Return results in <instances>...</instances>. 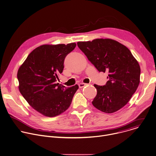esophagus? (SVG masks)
<instances>
[{
	"label": "esophagus",
	"instance_id": "esophagus-1",
	"mask_svg": "<svg viewBox=\"0 0 156 156\" xmlns=\"http://www.w3.org/2000/svg\"><path fill=\"white\" fill-rule=\"evenodd\" d=\"M86 85H87V84H85V83H82L79 84V87H80V88H83V87H84L85 86H86Z\"/></svg>",
	"mask_w": 156,
	"mask_h": 156
}]
</instances>
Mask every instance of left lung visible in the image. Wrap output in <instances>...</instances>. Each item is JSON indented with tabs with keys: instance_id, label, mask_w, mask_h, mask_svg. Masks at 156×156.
Instances as JSON below:
<instances>
[{
	"instance_id": "obj_1",
	"label": "left lung",
	"mask_w": 156,
	"mask_h": 156,
	"mask_svg": "<svg viewBox=\"0 0 156 156\" xmlns=\"http://www.w3.org/2000/svg\"><path fill=\"white\" fill-rule=\"evenodd\" d=\"M80 49L99 72H108L104 86L94 84L97 94L92 105L105 113H113L125 106L136 91L140 67L130 50L110 39L78 42Z\"/></svg>"
}]
</instances>
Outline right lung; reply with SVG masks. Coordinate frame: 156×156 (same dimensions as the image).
I'll use <instances>...</instances> for the list:
<instances>
[{"label":"right lung","instance_id":"add662e5","mask_svg":"<svg viewBox=\"0 0 156 156\" xmlns=\"http://www.w3.org/2000/svg\"><path fill=\"white\" fill-rule=\"evenodd\" d=\"M76 44L44 45L33 50L17 72L19 89L28 103L47 117L66 111L78 89L77 84L66 87L58 83L66 56Z\"/></svg>","mask_w":156,"mask_h":156}]
</instances>
